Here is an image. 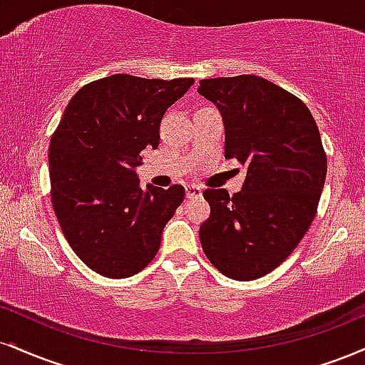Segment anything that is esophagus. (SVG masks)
Instances as JSON below:
<instances>
[{"instance_id":"34e87169","label":"esophagus","mask_w":365,"mask_h":365,"mask_svg":"<svg viewBox=\"0 0 365 365\" xmlns=\"http://www.w3.org/2000/svg\"><path fill=\"white\" fill-rule=\"evenodd\" d=\"M185 194H187V199H194V197L202 195V188L197 185H187Z\"/></svg>"}]
</instances>
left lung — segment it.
Returning a JSON list of instances; mask_svg holds the SVG:
<instances>
[{"label": "left lung", "instance_id": "obj_1", "mask_svg": "<svg viewBox=\"0 0 365 365\" xmlns=\"http://www.w3.org/2000/svg\"><path fill=\"white\" fill-rule=\"evenodd\" d=\"M200 96L225 123V158L247 166L238 194L207 188L204 254L220 273L250 282L271 273L302 240L317 212L328 159L299 98L255 75L204 78Z\"/></svg>", "mask_w": 365, "mask_h": 365}]
</instances>
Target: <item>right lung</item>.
<instances>
[{"label":"right lung","instance_id":"1","mask_svg":"<svg viewBox=\"0 0 365 365\" xmlns=\"http://www.w3.org/2000/svg\"><path fill=\"white\" fill-rule=\"evenodd\" d=\"M194 78L116 73L70 99L49 144L51 202L66 242L106 278H128L158 254L163 230L185 197L182 185L142 190L135 166L156 149L166 110Z\"/></svg>","mask_w":365,"mask_h":365}]
</instances>
